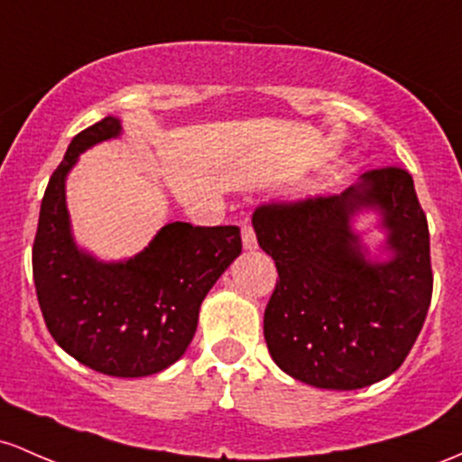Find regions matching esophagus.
<instances>
[{"instance_id": "obj_1", "label": "esophagus", "mask_w": 462, "mask_h": 462, "mask_svg": "<svg viewBox=\"0 0 462 462\" xmlns=\"http://www.w3.org/2000/svg\"><path fill=\"white\" fill-rule=\"evenodd\" d=\"M241 239H243V247H245V250H256V235H254V230H252L250 223H243Z\"/></svg>"}]
</instances>
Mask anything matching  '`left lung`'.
Returning <instances> with one entry per match:
<instances>
[{
	"instance_id": "8db88e82",
	"label": "left lung",
	"mask_w": 462,
	"mask_h": 462,
	"mask_svg": "<svg viewBox=\"0 0 462 462\" xmlns=\"http://www.w3.org/2000/svg\"><path fill=\"white\" fill-rule=\"evenodd\" d=\"M362 216L374 217L366 228ZM252 226L278 270L263 331L281 371L357 390L402 366L432 298L428 219L410 173L379 169L342 195L263 206ZM371 231L383 239L366 244Z\"/></svg>"
}]
</instances>
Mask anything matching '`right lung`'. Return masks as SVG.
Returning <instances> with one entry per match:
<instances>
[{
	"label": "right lung",
	"mask_w": 462,
	"mask_h": 462,
	"mask_svg": "<svg viewBox=\"0 0 462 462\" xmlns=\"http://www.w3.org/2000/svg\"><path fill=\"white\" fill-rule=\"evenodd\" d=\"M123 135L107 116L69 142L45 189L32 247L39 307L65 353L109 377H149L173 366L195 337L212 285L241 254L236 226H162L144 250L103 261L76 243L65 184L80 153Z\"/></svg>",
	"instance_id": "right-lung-1"
}]
</instances>
